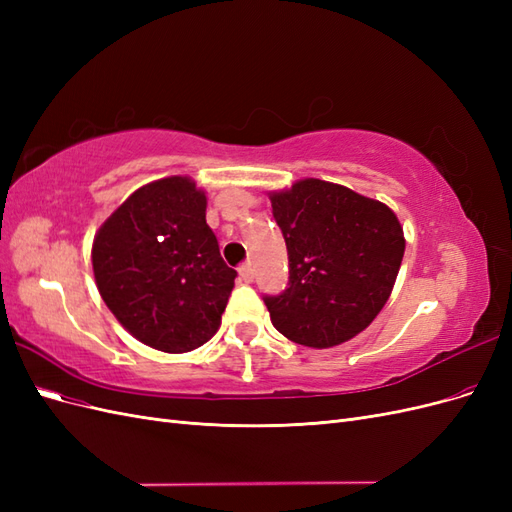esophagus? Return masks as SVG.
<instances>
[{
  "mask_svg": "<svg viewBox=\"0 0 512 512\" xmlns=\"http://www.w3.org/2000/svg\"><path fill=\"white\" fill-rule=\"evenodd\" d=\"M239 275H241V280L247 282V284L254 282V267L250 265V262H247V265H243V267L239 269Z\"/></svg>",
  "mask_w": 512,
  "mask_h": 512,
  "instance_id": "1",
  "label": "esophagus"
}]
</instances>
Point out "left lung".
Listing matches in <instances>:
<instances>
[{"mask_svg": "<svg viewBox=\"0 0 512 512\" xmlns=\"http://www.w3.org/2000/svg\"><path fill=\"white\" fill-rule=\"evenodd\" d=\"M288 250V288L265 297L273 327L307 348H333L365 331L389 301L404 228L393 209L346 185L301 179L269 192Z\"/></svg>", "mask_w": 512, "mask_h": 512, "instance_id": "1", "label": "left lung"}]
</instances>
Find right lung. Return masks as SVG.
<instances>
[{"instance_id":"1","label":"right lung","mask_w":512,"mask_h":512,"mask_svg":"<svg viewBox=\"0 0 512 512\" xmlns=\"http://www.w3.org/2000/svg\"><path fill=\"white\" fill-rule=\"evenodd\" d=\"M205 213V192L175 175L132 192L96 232L100 297L149 348L190 352L220 329L237 271L222 260Z\"/></svg>"}]
</instances>
